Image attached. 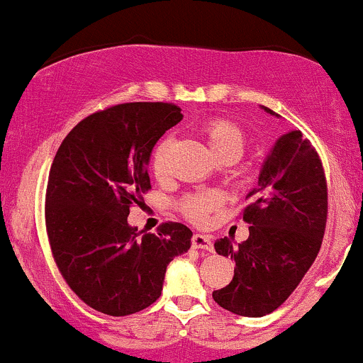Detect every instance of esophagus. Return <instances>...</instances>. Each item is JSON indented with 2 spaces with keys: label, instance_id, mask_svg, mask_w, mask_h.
<instances>
[{
  "label": "esophagus",
  "instance_id": "34e87169",
  "mask_svg": "<svg viewBox=\"0 0 363 363\" xmlns=\"http://www.w3.org/2000/svg\"><path fill=\"white\" fill-rule=\"evenodd\" d=\"M192 247L204 249V251H213V237L204 235V233H194Z\"/></svg>",
  "mask_w": 363,
  "mask_h": 363
}]
</instances>
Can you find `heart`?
Wrapping results in <instances>:
<instances>
[{"instance_id": "obj_1", "label": "heart", "mask_w": 363, "mask_h": 363, "mask_svg": "<svg viewBox=\"0 0 363 363\" xmlns=\"http://www.w3.org/2000/svg\"><path fill=\"white\" fill-rule=\"evenodd\" d=\"M201 135L204 136L206 143L211 149L214 157L221 162H235L245 149L244 131L232 121L223 118H213L206 121L201 128ZM169 147V140L162 138L155 143L150 155V166L155 177H162L164 173L166 152ZM223 197L218 192H197L189 194L180 201V211L190 221L201 223L209 213L214 211L221 204Z\"/></svg>"}]
</instances>
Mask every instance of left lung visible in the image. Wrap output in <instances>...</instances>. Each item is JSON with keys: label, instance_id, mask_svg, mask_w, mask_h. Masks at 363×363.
<instances>
[{"label": "left lung", "instance_id": "left-lung-1", "mask_svg": "<svg viewBox=\"0 0 363 363\" xmlns=\"http://www.w3.org/2000/svg\"><path fill=\"white\" fill-rule=\"evenodd\" d=\"M245 201L240 214L251 225L247 240L233 245L225 237L214 242L218 255L235 261V270L227 287L213 291V299L232 313L263 317L298 287L317 258L325 232V171L301 131L277 140L258 185Z\"/></svg>", "mask_w": 363, "mask_h": 363}]
</instances>
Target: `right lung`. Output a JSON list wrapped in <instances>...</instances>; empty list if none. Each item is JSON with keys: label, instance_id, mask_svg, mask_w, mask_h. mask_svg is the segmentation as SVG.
I'll use <instances>...</instances> for the list:
<instances>
[{"label": "right lung", "instance_id": "obj_1", "mask_svg": "<svg viewBox=\"0 0 363 363\" xmlns=\"http://www.w3.org/2000/svg\"><path fill=\"white\" fill-rule=\"evenodd\" d=\"M182 118L173 104H118L79 121L58 147L46 185V235L58 272L93 310L124 317L150 306L169 261L190 249L192 232L177 221L157 233L128 225L130 208L152 189V149Z\"/></svg>", "mask_w": 363, "mask_h": 363}]
</instances>
